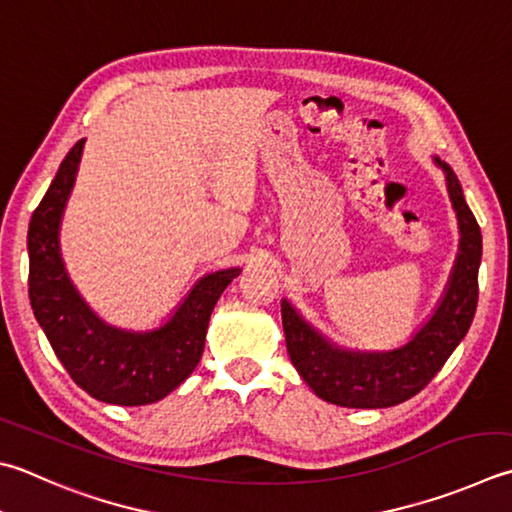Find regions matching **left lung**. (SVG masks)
I'll use <instances>...</instances> for the list:
<instances>
[{"instance_id":"obj_1","label":"left lung","mask_w":512,"mask_h":512,"mask_svg":"<svg viewBox=\"0 0 512 512\" xmlns=\"http://www.w3.org/2000/svg\"><path fill=\"white\" fill-rule=\"evenodd\" d=\"M446 171L452 207L457 211L461 245L446 296L417 336L392 352H347L314 332L287 301L281 303L289 359L316 397L345 408H390L408 401L435 379L448 356L464 339L479 298L481 229L466 205L457 173Z\"/></svg>"}]
</instances>
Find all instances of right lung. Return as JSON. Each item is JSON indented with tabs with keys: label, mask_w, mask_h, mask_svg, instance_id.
Returning <instances> with one entry per match:
<instances>
[{
	"label": "right lung",
	"mask_w": 512,
	"mask_h": 512,
	"mask_svg": "<svg viewBox=\"0 0 512 512\" xmlns=\"http://www.w3.org/2000/svg\"><path fill=\"white\" fill-rule=\"evenodd\" d=\"M84 140L66 153L28 225V296L37 323L71 379L93 399L147 406L165 399L196 370L209 316L238 267L200 278L173 318L153 332L102 323L75 292L60 256V220L73 189Z\"/></svg>",
	"instance_id": "add662e5"
}]
</instances>
